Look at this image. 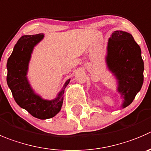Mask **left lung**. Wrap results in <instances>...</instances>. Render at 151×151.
Segmentation results:
<instances>
[{
  "instance_id": "obj_1",
  "label": "left lung",
  "mask_w": 151,
  "mask_h": 151,
  "mask_svg": "<svg viewBox=\"0 0 151 151\" xmlns=\"http://www.w3.org/2000/svg\"><path fill=\"white\" fill-rule=\"evenodd\" d=\"M141 49L131 34L117 30L108 40L106 62L117 79L123 108L133 102L144 81V62Z\"/></svg>"
}]
</instances>
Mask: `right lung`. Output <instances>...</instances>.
Segmentation results:
<instances>
[{
  "label": "right lung",
  "instance_id": "add662e5",
  "mask_svg": "<svg viewBox=\"0 0 151 151\" xmlns=\"http://www.w3.org/2000/svg\"><path fill=\"white\" fill-rule=\"evenodd\" d=\"M44 34L24 35L14 47L7 61L6 81L17 104L39 119L52 118L61 110L64 100V89L70 82L68 79L53 100L43 99L32 89L27 74L29 62L34 47L44 38Z\"/></svg>",
  "mask_w": 151,
  "mask_h": 151
}]
</instances>
